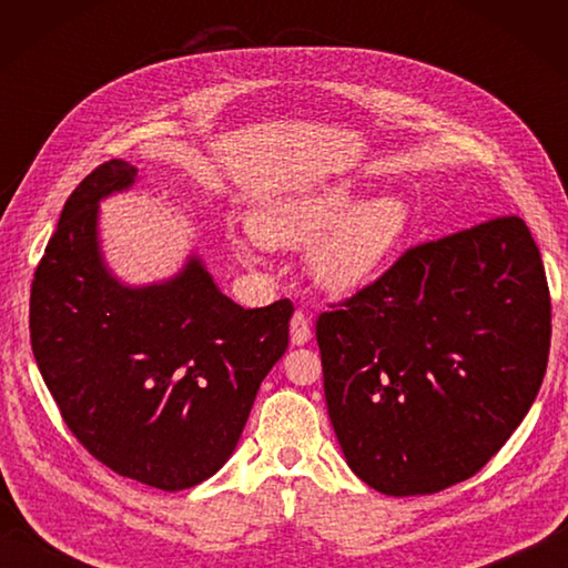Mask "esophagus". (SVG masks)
I'll return each instance as SVG.
<instances>
[{"label": "esophagus", "instance_id": "34e87169", "mask_svg": "<svg viewBox=\"0 0 568 568\" xmlns=\"http://www.w3.org/2000/svg\"><path fill=\"white\" fill-rule=\"evenodd\" d=\"M312 336V324H310V317L305 315L303 310H295V315L291 320V342L295 346H303L310 342Z\"/></svg>", "mask_w": 568, "mask_h": 568}]
</instances>
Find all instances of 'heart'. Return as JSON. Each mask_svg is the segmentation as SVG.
Instances as JSON below:
<instances>
[{"instance_id": "obj_1", "label": "heart", "mask_w": 568, "mask_h": 568, "mask_svg": "<svg viewBox=\"0 0 568 568\" xmlns=\"http://www.w3.org/2000/svg\"><path fill=\"white\" fill-rule=\"evenodd\" d=\"M352 183H332L277 197L256 216V234L271 246H307L312 277L332 293H356L376 281L400 251L409 210L385 195L354 204ZM244 251V246L239 244Z\"/></svg>"}]
</instances>
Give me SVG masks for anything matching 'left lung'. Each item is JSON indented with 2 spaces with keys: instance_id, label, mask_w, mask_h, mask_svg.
Listing matches in <instances>:
<instances>
[{
  "instance_id": "8db88e82",
  "label": "left lung",
  "mask_w": 568,
  "mask_h": 568,
  "mask_svg": "<svg viewBox=\"0 0 568 568\" xmlns=\"http://www.w3.org/2000/svg\"><path fill=\"white\" fill-rule=\"evenodd\" d=\"M317 320L324 397L354 474L429 496L478 474L532 407L551 297L520 216L407 248Z\"/></svg>"
}]
</instances>
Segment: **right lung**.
Here are the masks:
<instances>
[{"instance_id":"obj_1","label":"right lung","mask_w":568,"mask_h":568,"mask_svg":"<svg viewBox=\"0 0 568 568\" xmlns=\"http://www.w3.org/2000/svg\"><path fill=\"white\" fill-rule=\"evenodd\" d=\"M134 180L136 168L114 159L72 190L31 283V348L68 429L100 464L185 490L236 449L295 307L285 297L244 310L195 256L165 283H119L100 253L98 204Z\"/></svg>"}]
</instances>
